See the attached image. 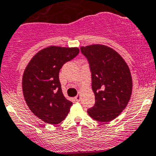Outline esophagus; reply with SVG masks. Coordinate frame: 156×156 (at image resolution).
I'll return each mask as SVG.
<instances>
[{
    "label": "esophagus",
    "mask_w": 156,
    "mask_h": 156,
    "mask_svg": "<svg viewBox=\"0 0 156 156\" xmlns=\"http://www.w3.org/2000/svg\"><path fill=\"white\" fill-rule=\"evenodd\" d=\"M80 99H81V97H80V94H78V95L75 97V100H76L77 101H80Z\"/></svg>",
    "instance_id": "esophagus-1"
}]
</instances>
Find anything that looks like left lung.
Returning <instances> with one entry per match:
<instances>
[{"instance_id":"1","label":"left lung","mask_w":156,"mask_h":156,"mask_svg":"<svg viewBox=\"0 0 156 156\" xmlns=\"http://www.w3.org/2000/svg\"><path fill=\"white\" fill-rule=\"evenodd\" d=\"M91 72V88L94 105L88 109L93 119L108 122L126 108L132 91V79L129 66L114 49L102 44L81 47Z\"/></svg>"}]
</instances>
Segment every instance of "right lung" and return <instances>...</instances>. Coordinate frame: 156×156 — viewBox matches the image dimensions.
<instances>
[{"label":"right lung","instance_id":"add662e5","mask_svg":"<svg viewBox=\"0 0 156 156\" xmlns=\"http://www.w3.org/2000/svg\"><path fill=\"white\" fill-rule=\"evenodd\" d=\"M78 53V48L50 46L37 52L24 70L22 90L26 103L33 114L48 124L62 122L72 105L62 93L59 71Z\"/></svg>","mask_w":156,"mask_h":156}]
</instances>
